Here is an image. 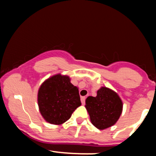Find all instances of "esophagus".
I'll use <instances>...</instances> for the list:
<instances>
[{"label":"esophagus","instance_id":"esophagus-1","mask_svg":"<svg viewBox=\"0 0 156 156\" xmlns=\"http://www.w3.org/2000/svg\"><path fill=\"white\" fill-rule=\"evenodd\" d=\"M85 100H86L85 97H81V98H80V101H81V103L83 105L85 104Z\"/></svg>","mask_w":156,"mask_h":156}]
</instances>
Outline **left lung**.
Listing matches in <instances>:
<instances>
[{"instance_id":"left-lung-1","label":"left lung","mask_w":156,"mask_h":156,"mask_svg":"<svg viewBox=\"0 0 156 156\" xmlns=\"http://www.w3.org/2000/svg\"><path fill=\"white\" fill-rule=\"evenodd\" d=\"M85 107L93 125L103 130L114 125L119 119L122 112V102L112 89L101 87L96 97L87 98Z\"/></svg>"}]
</instances>
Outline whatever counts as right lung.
Wrapping results in <instances>:
<instances>
[{
    "instance_id": "right-lung-1",
    "label": "right lung",
    "mask_w": 156,
    "mask_h": 156,
    "mask_svg": "<svg viewBox=\"0 0 156 156\" xmlns=\"http://www.w3.org/2000/svg\"><path fill=\"white\" fill-rule=\"evenodd\" d=\"M38 105L39 112L48 122L62 124L81 105L78 89L70 83L68 76L55 75L41 85Z\"/></svg>"
}]
</instances>
